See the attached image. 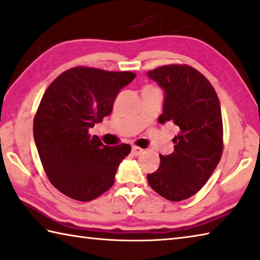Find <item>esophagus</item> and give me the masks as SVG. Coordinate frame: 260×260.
Wrapping results in <instances>:
<instances>
[{
  "instance_id": "obj_1",
  "label": "esophagus",
  "mask_w": 260,
  "mask_h": 260,
  "mask_svg": "<svg viewBox=\"0 0 260 260\" xmlns=\"http://www.w3.org/2000/svg\"><path fill=\"white\" fill-rule=\"evenodd\" d=\"M143 151H144V149L140 148V147H138V146H132V154H134L135 156L140 155L141 153H143Z\"/></svg>"
}]
</instances>
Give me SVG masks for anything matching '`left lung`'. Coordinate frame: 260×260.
Listing matches in <instances>:
<instances>
[{
  "label": "left lung",
  "instance_id": "left-lung-1",
  "mask_svg": "<svg viewBox=\"0 0 260 260\" xmlns=\"http://www.w3.org/2000/svg\"><path fill=\"white\" fill-rule=\"evenodd\" d=\"M165 92L161 124H175L174 151L159 155L157 171L147 174L165 199L181 202L204 187L223 153V122L216 91L203 73L187 64H169L147 72Z\"/></svg>",
  "mask_w": 260,
  "mask_h": 260
}]
</instances>
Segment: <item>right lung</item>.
I'll use <instances>...</instances> for the list:
<instances>
[{
	"label": "right lung",
	"instance_id": "obj_1",
	"mask_svg": "<svg viewBox=\"0 0 260 260\" xmlns=\"http://www.w3.org/2000/svg\"><path fill=\"white\" fill-rule=\"evenodd\" d=\"M136 73L77 67L61 73L44 92L34 119V139L48 180L79 202L100 197L114 183L131 146H105L89 129L113 110L121 88Z\"/></svg>",
	"mask_w": 260,
	"mask_h": 260
}]
</instances>
